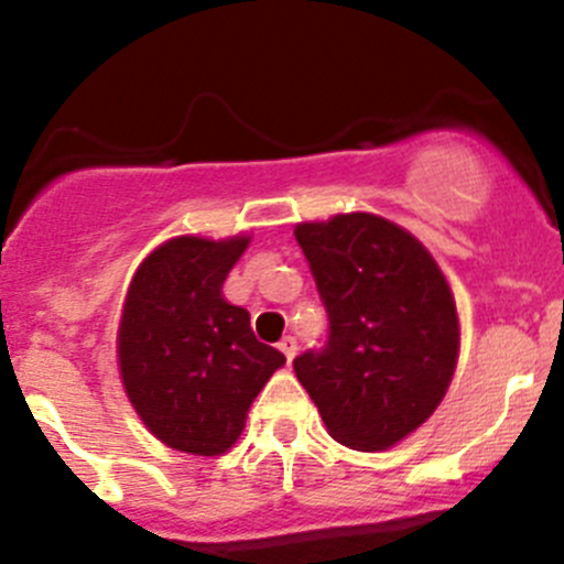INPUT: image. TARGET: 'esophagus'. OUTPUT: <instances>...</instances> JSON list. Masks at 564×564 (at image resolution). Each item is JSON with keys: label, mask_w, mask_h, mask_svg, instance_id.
Masks as SVG:
<instances>
[{"label": "esophagus", "mask_w": 564, "mask_h": 564, "mask_svg": "<svg viewBox=\"0 0 564 564\" xmlns=\"http://www.w3.org/2000/svg\"><path fill=\"white\" fill-rule=\"evenodd\" d=\"M278 349L283 351V357H286V362H292L294 355H297V340H294L292 335H286V338H283L281 344H278Z\"/></svg>", "instance_id": "34e87169"}]
</instances>
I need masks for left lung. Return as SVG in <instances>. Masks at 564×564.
<instances>
[{"mask_svg": "<svg viewBox=\"0 0 564 564\" xmlns=\"http://www.w3.org/2000/svg\"><path fill=\"white\" fill-rule=\"evenodd\" d=\"M327 311V344L294 360L329 436L388 451L425 423L451 388L458 314L440 264L406 229L371 213L297 224Z\"/></svg>", "mask_w": 564, "mask_h": 564, "instance_id": "8db88e82", "label": "left lung"}]
</instances>
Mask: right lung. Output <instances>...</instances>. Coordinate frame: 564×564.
Masks as SVG:
<instances>
[{"mask_svg":"<svg viewBox=\"0 0 564 564\" xmlns=\"http://www.w3.org/2000/svg\"><path fill=\"white\" fill-rule=\"evenodd\" d=\"M250 237H174L130 281L117 335L119 373L147 429L174 451L220 456L240 440L248 409L286 362L224 300V281Z\"/></svg>","mask_w":564,"mask_h":564,"instance_id":"add662e5","label":"right lung"}]
</instances>
